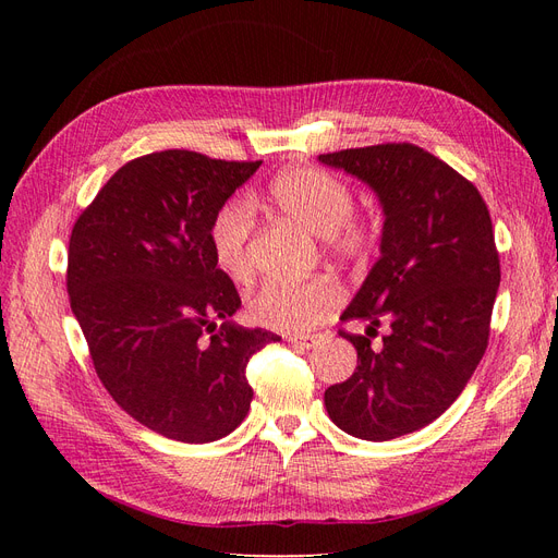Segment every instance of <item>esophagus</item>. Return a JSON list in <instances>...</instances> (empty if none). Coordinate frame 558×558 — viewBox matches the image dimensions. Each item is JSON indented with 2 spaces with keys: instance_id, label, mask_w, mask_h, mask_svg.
<instances>
[{
  "instance_id": "34e87169",
  "label": "esophagus",
  "mask_w": 558,
  "mask_h": 558,
  "mask_svg": "<svg viewBox=\"0 0 558 558\" xmlns=\"http://www.w3.org/2000/svg\"><path fill=\"white\" fill-rule=\"evenodd\" d=\"M289 342L298 344L302 349H312L316 344V337L314 335H293V337H289Z\"/></svg>"
}]
</instances>
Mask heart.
Returning <instances> with one entry per match:
<instances>
[{"label":"heart","mask_w":558,"mask_h":558,"mask_svg":"<svg viewBox=\"0 0 558 558\" xmlns=\"http://www.w3.org/2000/svg\"><path fill=\"white\" fill-rule=\"evenodd\" d=\"M277 209L307 228L340 258H359L375 242V226L353 216L351 185L324 167H289L267 189ZM253 209L246 199H232L216 211L209 226V246L223 275L244 281L251 272L248 238ZM342 305V289L330 279L302 283L265 281L248 300L253 324L269 330L302 335L314 330Z\"/></svg>","instance_id":"obj_1"}]
</instances>
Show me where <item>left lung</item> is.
<instances>
[{
	"label": "left lung",
	"instance_id": "1",
	"mask_svg": "<svg viewBox=\"0 0 558 558\" xmlns=\"http://www.w3.org/2000/svg\"><path fill=\"white\" fill-rule=\"evenodd\" d=\"M367 183L384 209L379 260L342 320H369L353 375L324 402L335 426L369 442L428 426L480 365L500 283L492 216L480 191L414 144H377L318 156ZM381 317L392 330L377 350Z\"/></svg>",
	"mask_w": 558,
	"mask_h": 558
}]
</instances>
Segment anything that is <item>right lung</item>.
Listing matches in <instances>:
<instances>
[{"mask_svg":"<svg viewBox=\"0 0 558 558\" xmlns=\"http://www.w3.org/2000/svg\"><path fill=\"white\" fill-rule=\"evenodd\" d=\"M258 167L181 148L134 158L72 230L66 293L95 373L134 421L177 442L238 428L253 398L246 363L281 340L230 318L242 300L209 246L216 211Z\"/></svg>","mask_w":558,"mask_h":558,"instance_id":"add662e5","label":"right lung"}]
</instances>
